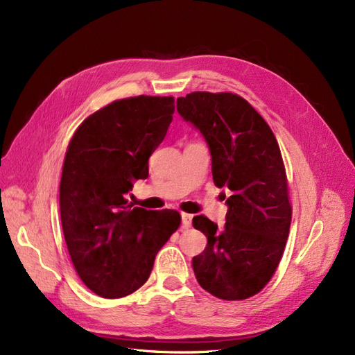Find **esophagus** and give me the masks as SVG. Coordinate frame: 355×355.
Instances as JSON below:
<instances>
[{"label": "esophagus", "instance_id": "1", "mask_svg": "<svg viewBox=\"0 0 355 355\" xmlns=\"http://www.w3.org/2000/svg\"><path fill=\"white\" fill-rule=\"evenodd\" d=\"M191 220H193V215L181 214V223H182V227H184V228H189L191 225Z\"/></svg>", "mask_w": 355, "mask_h": 355}]
</instances>
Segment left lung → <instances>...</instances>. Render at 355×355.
<instances>
[{
	"label": "left lung",
	"instance_id": "left-lung-1",
	"mask_svg": "<svg viewBox=\"0 0 355 355\" xmlns=\"http://www.w3.org/2000/svg\"><path fill=\"white\" fill-rule=\"evenodd\" d=\"M177 110L207 141L215 186L232 191L223 228L203 215L193 218L208 237L191 261L194 276L220 300L250 298L272 277L289 236L292 207L280 147L264 118L237 94L196 91L178 97Z\"/></svg>",
	"mask_w": 355,
	"mask_h": 355
}]
</instances>
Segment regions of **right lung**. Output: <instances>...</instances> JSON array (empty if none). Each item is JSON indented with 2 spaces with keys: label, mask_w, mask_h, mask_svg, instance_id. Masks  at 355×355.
<instances>
[{
  "label": "right lung",
  "mask_w": 355,
  "mask_h": 355,
  "mask_svg": "<svg viewBox=\"0 0 355 355\" xmlns=\"http://www.w3.org/2000/svg\"><path fill=\"white\" fill-rule=\"evenodd\" d=\"M174 97L139 96L88 116L67 146L60 216L73 267L101 298H122L147 282L156 254L177 228L174 209L132 207L134 181L148 177V157L165 139Z\"/></svg>",
  "instance_id": "right-lung-1"
}]
</instances>
